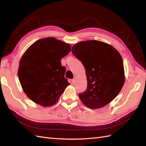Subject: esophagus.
Instances as JSON below:
<instances>
[{
  "instance_id": "34e87169",
  "label": "esophagus",
  "mask_w": 146,
  "mask_h": 146,
  "mask_svg": "<svg viewBox=\"0 0 146 146\" xmlns=\"http://www.w3.org/2000/svg\"><path fill=\"white\" fill-rule=\"evenodd\" d=\"M76 77H74V78H73V79H72V80H71L72 83H74V82H75V80H76Z\"/></svg>"
}]
</instances>
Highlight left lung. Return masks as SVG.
<instances>
[{"label":"left lung","instance_id":"left-lung-1","mask_svg":"<svg viewBox=\"0 0 146 146\" xmlns=\"http://www.w3.org/2000/svg\"><path fill=\"white\" fill-rule=\"evenodd\" d=\"M72 52L85 69L87 89L78 94L90 109L102 108L116 98L125 82L122 56L111 45L88 40L74 45Z\"/></svg>","mask_w":146,"mask_h":146}]
</instances>
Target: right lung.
<instances>
[{
    "instance_id": "add662e5",
    "label": "right lung",
    "mask_w": 146,
    "mask_h": 146,
    "mask_svg": "<svg viewBox=\"0 0 146 146\" xmlns=\"http://www.w3.org/2000/svg\"><path fill=\"white\" fill-rule=\"evenodd\" d=\"M71 48L54 37L38 39L22 56L17 71L22 88L28 98L42 107L58 102L69 83L61 60Z\"/></svg>"
}]
</instances>
